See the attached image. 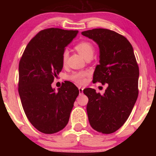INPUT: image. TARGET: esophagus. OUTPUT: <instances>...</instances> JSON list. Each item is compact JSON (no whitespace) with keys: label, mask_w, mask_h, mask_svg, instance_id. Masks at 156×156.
Wrapping results in <instances>:
<instances>
[{"label":"esophagus","mask_w":156,"mask_h":156,"mask_svg":"<svg viewBox=\"0 0 156 156\" xmlns=\"http://www.w3.org/2000/svg\"><path fill=\"white\" fill-rule=\"evenodd\" d=\"M83 90H84V88H82V87H79V91H80V94H82L83 93Z\"/></svg>","instance_id":"1"}]
</instances>
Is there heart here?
Here are the masks:
<instances>
[{"label": "heart", "instance_id": "b5f03b06", "mask_svg": "<svg viewBox=\"0 0 156 156\" xmlns=\"http://www.w3.org/2000/svg\"><path fill=\"white\" fill-rule=\"evenodd\" d=\"M75 49L85 59L88 58V57H92L94 53V48L93 44L86 40H83L76 44L75 45ZM67 56V52L65 51L62 54V57L63 63L66 62ZM87 75H88V73L86 72H75L69 76V79L79 84H83L86 82Z\"/></svg>", "mask_w": 156, "mask_h": 156}]
</instances>
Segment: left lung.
Segmentation results:
<instances>
[{
    "label": "left lung",
    "instance_id": "left-lung-1",
    "mask_svg": "<svg viewBox=\"0 0 156 156\" xmlns=\"http://www.w3.org/2000/svg\"><path fill=\"white\" fill-rule=\"evenodd\" d=\"M82 34L99 48L100 64L94 72V82L108 84L103 95L94 89H84L89 99V123L99 133H112L126 121L138 98L139 68L133 47L124 36L111 30L96 28Z\"/></svg>",
    "mask_w": 156,
    "mask_h": 156
}]
</instances>
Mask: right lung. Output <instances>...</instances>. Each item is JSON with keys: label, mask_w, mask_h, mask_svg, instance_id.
I'll list each match as a JSON object with an SVG mask.
<instances>
[{"label": "right lung", "mask_w": 156, "mask_h": 156, "mask_svg": "<svg viewBox=\"0 0 156 156\" xmlns=\"http://www.w3.org/2000/svg\"><path fill=\"white\" fill-rule=\"evenodd\" d=\"M77 30L51 27L40 31L25 48L19 62L18 92L30 122L42 133H57L67 124L79 89L73 83H52L63 67L65 48Z\"/></svg>", "instance_id": "1"}]
</instances>
